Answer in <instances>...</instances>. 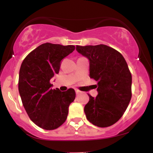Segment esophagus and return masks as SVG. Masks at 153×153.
<instances>
[{"label":"esophagus","mask_w":153,"mask_h":153,"mask_svg":"<svg viewBox=\"0 0 153 153\" xmlns=\"http://www.w3.org/2000/svg\"><path fill=\"white\" fill-rule=\"evenodd\" d=\"M75 93H76V94L77 95H78V94H81V92H80V91H78V90H75Z\"/></svg>","instance_id":"1"}]
</instances>
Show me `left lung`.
I'll return each instance as SVG.
<instances>
[{
    "label": "left lung",
    "instance_id": "8db88e82",
    "mask_svg": "<svg viewBox=\"0 0 153 153\" xmlns=\"http://www.w3.org/2000/svg\"><path fill=\"white\" fill-rule=\"evenodd\" d=\"M90 63V78L98 82L96 98L88 94L84 107L88 120L99 127L113 125L122 117L131 98V75L122 54L105 45L76 46Z\"/></svg>",
    "mask_w": 153,
    "mask_h": 153
}]
</instances>
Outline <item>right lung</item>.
<instances>
[{"mask_svg":"<svg viewBox=\"0 0 153 153\" xmlns=\"http://www.w3.org/2000/svg\"><path fill=\"white\" fill-rule=\"evenodd\" d=\"M73 45L45 43L24 59L19 71V91L23 106L34 124L46 130L65 122L70 104L75 100L73 88L52 89L50 80L58 74L61 61L75 50Z\"/></svg>","mask_w":153,"mask_h":153,"instance_id":"obj_1","label":"right lung"}]
</instances>
